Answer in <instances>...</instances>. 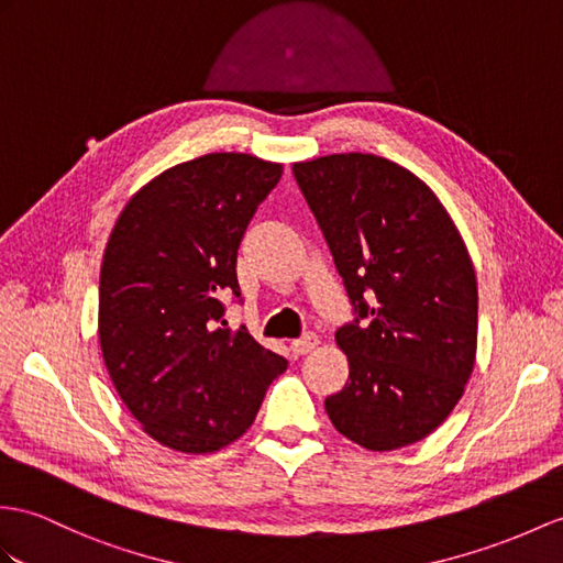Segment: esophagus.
<instances>
[{"mask_svg": "<svg viewBox=\"0 0 563 563\" xmlns=\"http://www.w3.org/2000/svg\"><path fill=\"white\" fill-rule=\"evenodd\" d=\"M318 344H320V336L314 334V332H306L303 336H298V339L291 341V351H294L296 355H306V353H310Z\"/></svg>", "mask_w": 563, "mask_h": 563, "instance_id": "obj_1", "label": "esophagus"}]
</instances>
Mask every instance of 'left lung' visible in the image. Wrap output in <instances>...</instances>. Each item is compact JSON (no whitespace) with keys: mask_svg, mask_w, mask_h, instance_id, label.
I'll list each match as a JSON object with an SVG mask.
<instances>
[{"mask_svg":"<svg viewBox=\"0 0 563 563\" xmlns=\"http://www.w3.org/2000/svg\"><path fill=\"white\" fill-rule=\"evenodd\" d=\"M294 176L353 308L336 329L349 382L327 396V416L369 451L420 442L475 365L477 284L459 229L416 174L385 157L329 155L294 164Z\"/></svg>","mask_w":563,"mask_h":563,"instance_id":"1","label":"left lung"}]
</instances>
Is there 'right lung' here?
I'll return each instance as SVG.
<instances>
[{"mask_svg":"<svg viewBox=\"0 0 563 563\" xmlns=\"http://www.w3.org/2000/svg\"><path fill=\"white\" fill-rule=\"evenodd\" d=\"M279 178L282 164L241 153L178 164L129 200L104 249L109 377L143 430L184 454L239 440L286 369L282 355L224 320V298L241 303L239 245Z\"/></svg>","mask_w":563,"mask_h":563,"instance_id":"1","label":"right lung"}]
</instances>
